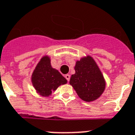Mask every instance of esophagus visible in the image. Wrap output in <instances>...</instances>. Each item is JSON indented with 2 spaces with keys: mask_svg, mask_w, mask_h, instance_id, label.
Returning <instances> with one entry per match:
<instances>
[{
  "mask_svg": "<svg viewBox=\"0 0 135 135\" xmlns=\"http://www.w3.org/2000/svg\"><path fill=\"white\" fill-rule=\"evenodd\" d=\"M64 77H65L66 79V80H68V82H69V80H70V75H69V74H66Z\"/></svg>",
  "mask_w": 135,
  "mask_h": 135,
  "instance_id": "1",
  "label": "esophagus"
}]
</instances>
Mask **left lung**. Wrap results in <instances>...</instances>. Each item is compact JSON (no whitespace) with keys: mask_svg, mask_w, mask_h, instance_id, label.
<instances>
[{"mask_svg":"<svg viewBox=\"0 0 135 135\" xmlns=\"http://www.w3.org/2000/svg\"><path fill=\"white\" fill-rule=\"evenodd\" d=\"M76 73L69 83L82 100L90 102L99 98L106 88V80L97 64L90 55L76 61Z\"/></svg>","mask_w":135,"mask_h":135,"instance_id":"left-lung-1","label":"left lung"}]
</instances>
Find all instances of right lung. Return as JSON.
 Returning <instances> with one entry per match:
<instances>
[{"mask_svg": "<svg viewBox=\"0 0 135 135\" xmlns=\"http://www.w3.org/2000/svg\"><path fill=\"white\" fill-rule=\"evenodd\" d=\"M31 82L38 94L49 97L58 87L67 83V80L58 70L52 68L50 57L44 55L33 71Z\"/></svg>", "mask_w": 135, "mask_h": 135, "instance_id": "1", "label": "right lung"}]
</instances>
